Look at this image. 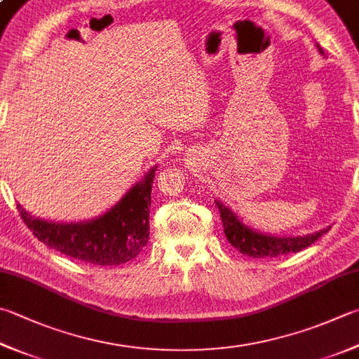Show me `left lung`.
<instances>
[{"mask_svg":"<svg viewBox=\"0 0 359 359\" xmlns=\"http://www.w3.org/2000/svg\"><path fill=\"white\" fill-rule=\"evenodd\" d=\"M317 50H319L320 54H323L320 45H317ZM215 206L219 208L223 231H225L228 242L236 250H239L242 255L252 256V258H276V256L281 255L297 253L300 250L309 247L311 243H314L322 234L328 233V229L331 228L327 226L313 234L289 236V238H286V236L266 234L245 225L239 215L233 212L226 205H223L220 200H215Z\"/></svg>","mask_w":359,"mask_h":359,"instance_id":"1","label":"left lung"}]
</instances>
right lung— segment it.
Masks as SVG:
<instances>
[{"label": "right lung", "instance_id": "right-lung-1", "mask_svg": "<svg viewBox=\"0 0 359 359\" xmlns=\"http://www.w3.org/2000/svg\"><path fill=\"white\" fill-rule=\"evenodd\" d=\"M151 167L116 205L95 219L84 222H48L34 217L18 205L20 215L45 245L70 258L118 266L136 258L150 239V206L154 172Z\"/></svg>", "mask_w": 359, "mask_h": 359}]
</instances>
